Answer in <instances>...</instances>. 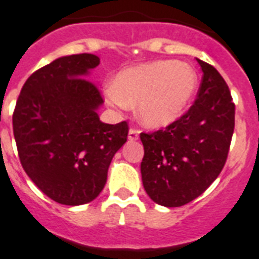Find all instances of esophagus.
Listing matches in <instances>:
<instances>
[{"instance_id": "obj_1", "label": "esophagus", "mask_w": 259, "mask_h": 259, "mask_svg": "<svg viewBox=\"0 0 259 259\" xmlns=\"http://www.w3.org/2000/svg\"><path fill=\"white\" fill-rule=\"evenodd\" d=\"M138 137H140V132L137 129H130L129 130V136H127V138H129V141H137L138 140Z\"/></svg>"}]
</instances>
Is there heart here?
<instances>
[{"label":"heart","mask_w":259,"mask_h":259,"mask_svg":"<svg viewBox=\"0 0 259 259\" xmlns=\"http://www.w3.org/2000/svg\"><path fill=\"white\" fill-rule=\"evenodd\" d=\"M198 86V74L191 65L158 60L118 71L113 83L104 88L106 104L126 110L136 104L137 118L150 129L176 122L190 104Z\"/></svg>","instance_id":"obj_1"}]
</instances>
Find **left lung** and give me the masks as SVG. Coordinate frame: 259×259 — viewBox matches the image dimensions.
<instances>
[{
  "mask_svg": "<svg viewBox=\"0 0 259 259\" xmlns=\"http://www.w3.org/2000/svg\"><path fill=\"white\" fill-rule=\"evenodd\" d=\"M203 77L189 111L166 129L141 133L144 188L155 203L186 205L201 195L228 158L234 132L235 106L222 75L197 58Z\"/></svg>",
  "mask_w": 259,
  "mask_h": 259,
  "instance_id": "1",
  "label": "left lung"
}]
</instances>
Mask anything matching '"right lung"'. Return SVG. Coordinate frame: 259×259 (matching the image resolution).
<instances>
[{
  "label": "right lung",
  "mask_w": 259,
  "mask_h": 259,
  "mask_svg": "<svg viewBox=\"0 0 259 259\" xmlns=\"http://www.w3.org/2000/svg\"><path fill=\"white\" fill-rule=\"evenodd\" d=\"M94 54L54 60L27 78L13 114L21 165L35 186L62 205L98 197L111 159L127 140V123L100 119L104 100L88 77Z\"/></svg>",
  "instance_id": "1"
}]
</instances>
